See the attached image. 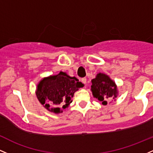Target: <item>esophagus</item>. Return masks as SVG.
Masks as SVG:
<instances>
[{"label": "esophagus", "mask_w": 153, "mask_h": 153, "mask_svg": "<svg viewBox=\"0 0 153 153\" xmlns=\"http://www.w3.org/2000/svg\"><path fill=\"white\" fill-rule=\"evenodd\" d=\"M86 78H82V79H81V81H82V83H84V84L85 85V84H86Z\"/></svg>", "instance_id": "obj_1"}]
</instances>
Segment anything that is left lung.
<instances>
[{"label":"left lung","instance_id":"1","mask_svg":"<svg viewBox=\"0 0 153 153\" xmlns=\"http://www.w3.org/2000/svg\"><path fill=\"white\" fill-rule=\"evenodd\" d=\"M91 90L94 97L102 102V105H107V99L115 100L117 96V85L110 77L104 73H98L91 80Z\"/></svg>","mask_w":153,"mask_h":153}]
</instances>
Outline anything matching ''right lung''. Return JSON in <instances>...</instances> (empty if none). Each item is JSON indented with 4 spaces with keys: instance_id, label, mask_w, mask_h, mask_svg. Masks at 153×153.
<instances>
[{
    "instance_id": "obj_1",
    "label": "right lung",
    "mask_w": 153,
    "mask_h": 153,
    "mask_svg": "<svg viewBox=\"0 0 153 153\" xmlns=\"http://www.w3.org/2000/svg\"><path fill=\"white\" fill-rule=\"evenodd\" d=\"M83 85L75 77L60 72L58 75L43 78L37 85L36 96L48 111L61 113L73 102L74 93Z\"/></svg>"
}]
</instances>
